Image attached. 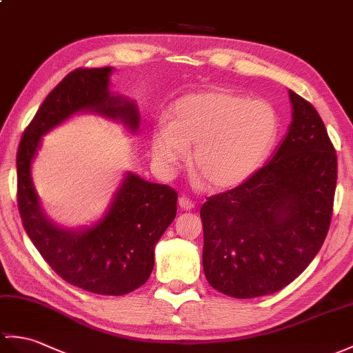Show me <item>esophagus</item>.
<instances>
[{"mask_svg": "<svg viewBox=\"0 0 353 353\" xmlns=\"http://www.w3.org/2000/svg\"><path fill=\"white\" fill-rule=\"evenodd\" d=\"M179 206H180V209H182V210H192L195 208V204L190 199H186V196H180V199H179Z\"/></svg>", "mask_w": 353, "mask_h": 353, "instance_id": "1", "label": "esophagus"}]
</instances>
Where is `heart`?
Listing matches in <instances>:
<instances>
[{"label": "heart", "instance_id": "obj_1", "mask_svg": "<svg viewBox=\"0 0 353 353\" xmlns=\"http://www.w3.org/2000/svg\"><path fill=\"white\" fill-rule=\"evenodd\" d=\"M278 128L275 108L263 99L227 90L186 94L171 106L168 123L153 128L152 157L163 173H173L194 146V173L212 190H230L261 167Z\"/></svg>", "mask_w": 353, "mask_h": 353}]
</instances>
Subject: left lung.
Returning a JSON list of instances; mask_svg holds the SVG:
<instances>
[{"instance_id": "left-lung-1", "label": "left lung", "mask_w": 353, "mask_h": 353, "mask_svg": "<svg viewBox=\"0 0 353 353\" xmlns=\"http://www.w3.org/2000/svg\"><path fill=\"white\" fill-rule=\"evenodd\" d=\"M292 123L247 182L203 204V269L232 298L275 293L298 278L330 230L337 154L319 112L289 90Z\"/></svg>"}]
</instances>
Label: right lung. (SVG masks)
Segmentation results:
<instances>
[{"label": "right lung", "mask_w": 353, "mask_h": 353, "mask_svg": "<svg viewBox=\"0 0 353 353\" xmlns=\"http://www.w3.org/2000/svg\"><path fill=\"white\" fill-rule=\"evenodd\" d=\"M111 72L112 68L75 69L46 96L22 135L16 168L22 224L46 263L79 289L120 296L149 280L154 247L176 218L177 192L128 171L102 219L92 227L68 230L45 215L31 179L42 137L73 114H101L137 132V105L110 93Z\"/></svg>", "instance_id": "right-lung-1"}]
</instances>
